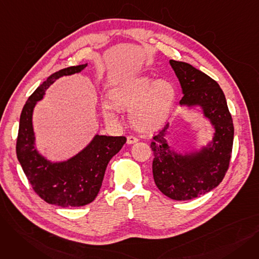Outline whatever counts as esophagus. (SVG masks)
<instances>
[{"label":"esophagus","mask_w":259,"mask_h":259,"mask_svg":"<svg viewBox=\"0 0 259 259\" xmlns=\"http://www.w3.org/2000/svg\"><path fill=\"white\" fill-rule=\"evenodd\" d=\"M139 140L135 138V137H133V135H129V137H127V144H129V145H131V144H134V143H137Z\"/></svg>","instance_id":"1"}]
</instances>
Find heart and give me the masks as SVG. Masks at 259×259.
Wrapping results in <instances>:
<instances>
[{
	"mask_svg": "<svg viewBox=\"0 0 259 259\" xmlns=\"http://www.w3.org/2000/svg\"><path fill=\"white\" fill-rule=\"evenodd\" d=\"M174 95L173 85L166 79L133 76L110 90V101L102 105L103 115L107 121L114 124L118 120L119 108L130 107V118L135 127L145 131L154 130L165 121Z\"/></svg>",
	"mask_w": 259,
	"mask_h": 259,
	"instance_id": "1",
	"label": "heart"
}]
</instances>
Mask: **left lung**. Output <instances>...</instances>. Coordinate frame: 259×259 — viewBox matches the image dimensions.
Instances as JSON below:
<instances>
[{
	"label": "left lung",
	"mask_w": 259,
	"mask_h": 259,
	"mask_svg": "<svg viewBox=\"0 0 259 259\" xmlns=\"http://www.w3.org/2000/svg\"><path fill=\"white\" fill-rule=\"evenodd\" d=\"M170 65L184 93L180 105L200 107L215 130L206 147L185 153H178L169 146V124L151 143L153 179L159 191L174 200H189L210 192L224 180L232 153L234 127L217 81L188 63L171 60Z\"/></svg>",
	"instance_id": "left-lung-1"
}]
</instances>
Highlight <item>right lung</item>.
<instances>
[{
  "instance_id": "obj_1",
  "label": "right lung",
  "mask_w": 259,
  "mask_h": 259,
  "mask_svg": "<svg viewBox=\"0 0 259 259\" xmlns=\"http://www.w3.org/2000/svg\"><path fill=\"white\" fill-rule=\"evenodd\" d=\"M87 64L65 68L51 74L27 100L20 117L17 156L34 192L46 202L62 208L81 207L97 197L108 162L126 143L125 137L97 134L77 154L63 161H51L35 148L33 109L58 78L78 73Z\"/></svg>"
}]
</instances>
